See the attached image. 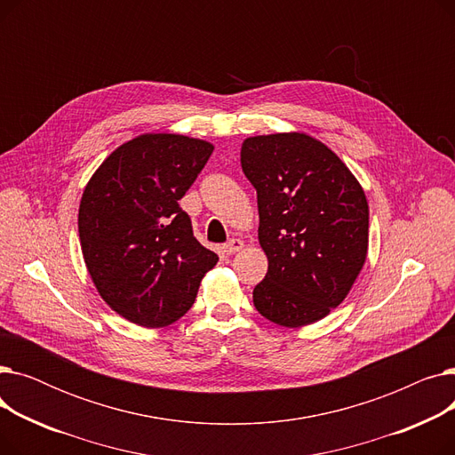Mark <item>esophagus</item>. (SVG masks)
<instances>
[{
    "mask_svg": "<svg viewBox=\"0 0 455 455\" xmlns=\"http://www.w3.org/2000/svg\"><path fill=\"white\" fill-rule=\"evenodd\" d=\"M243 249V242L242 240H230L228 243H225L223 245V252L225 254H235V252H240Z\"/></svg>",
    "mask_w": 455,
    "mask_h": 455,
    "instance_id": "34e87169",
    "label": "esophagus"
}]
</instances>
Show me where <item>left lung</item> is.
<instances>
[{
  "mask_svg": "<svg viewBox=\"0 0 455 455\" xmlns=\"http://www.w3.org/2000/svg\"><path fill=\"white\" fill-rule=\"evenodd\" d=\"M242 170L258 196V240L269 267L254 291L258 312L300 328L338 307L369 249L365 191L343 160L306 132L251 136Z\"/></svg>",
  "mask_w": 455,
  "mask_h": 455,
  "instance_id": "1",
  "label": "left lung"
}]
</instances>
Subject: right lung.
I'll list each match as a JSON object with an SVG mask.
<instances>
[{"label":"right lung","mask_w":455,"mask_h":455,"mask_svg":"<svg viewBox=\"0 0 455 455\" xmlns=\"http://www.w3.org/2000/svg\"><path fill=\"white\" fill-rule=\"evenodd\" d=\"M212 151L199 138L140 134L112 151L83 191L79 240L86 269L101 299L138 326L179 321L218 264L179 206Z\"/></svg>","instance_id":"add662e5"}]
</instances>
